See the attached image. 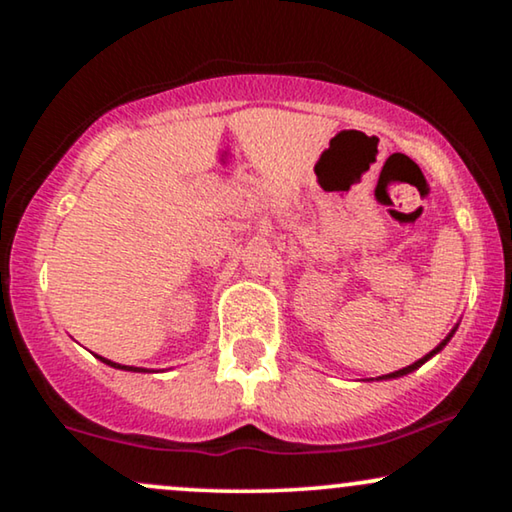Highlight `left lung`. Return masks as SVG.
I'll return each instance as SVG.
<instances>
[{
	"label": "left lung",
	"instance_id": "obj_1",
	"mask_svg": "<svg viewBox=\"0 0 512 512\" xmlns=\"http://www.w3.org/2000/svg\"><path fill=\"white\" fill-rule=\"evenodd\" d=\"M454 331H457V326H454V328H452V333H450V335H447V338H445L443 342H440V345H438L436 349H433V352H429V354H426V356H422V359H419V361H415V363H412V366H408V368H401V370H396V373L382 375V377H377V380H391V377H403V375H408V373H412V370H417L419 366H422V363H426V361H429L433 354H438V352H440V349H443V347L447 345V342H450V338H452V335H454Z\"/></svg>",
	"mask_w": 512,
	"mask_h": 512
}]
</instances>
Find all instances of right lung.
Instances as JSON below:
<instances>
[{
    "label": "right lung",
    "instance_id": "obj_1",
    "mask_svg": "<svg viewBox=\"0 0 512 512\" xmlns=\"http://www.w3.org/2000/svg\"><path fill=\"white\" fill-rule=\"evenodd\" d=\"M97 359H100L102 363H107V366H111V368H121V370H132V373H151V370H146V368H135V366H121V363H114V361L104 359V356H97Z\"/></svg>",
    "mask_w": 512,
    "mask_h": 512
}]
</instances>
